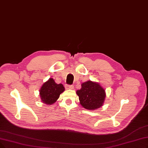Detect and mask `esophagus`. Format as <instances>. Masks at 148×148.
<instances>
[{"label":"esophagus","mask_w":148,"mask_h":148,"mask_svg":"<svg viewBox=\"0 0 148 148\" xmlns=\"http://www.w3.org/2000/svg\"><path fill=\"white\" fill-rule=\"evenodd\" d=\"M65 87H66V89H73V86L72 85H67V84H66V86H65Z\"/></svg>","instance_id":"34e87169"}]
</instances>
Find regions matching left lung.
I'll list each match as a JSON object with an SVG mask.
<instances>
[{
	"instance_id": "8db88e82",
	"label": "left lung",
	"mask_w": 148,
	"mask_h": 148,
	"mask_svg": "<svg viewBox=\"0 0 148 148\" xmlns=\"http://www.w3.org/2000/svg\"><path fill=\"white\" fill-rule=\"evenodd\" d=\"M81 105L87 110H95L103 106L106 98L105 90L96 82L88 81L76 91Z\"/></svg>"
}]
</instances>
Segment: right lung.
Instances as JSON below:
<instances>
[{"label":"right lung","mask_w":148,"mask_h":148,"mask_svg":"<svg viewBox=\"0 0 148 148\" xmlns=\"http://www.w3.org/2000/svg\"><path fill=\"white\" fill-rule=\"evenodd\" d=\"M64 90L65 88L62 84H56L55 80L50 78L44 82L39 90L41 101L48 105L53 104Z\"/></svg>","instance_id":"obj_1"}]
</instances>
